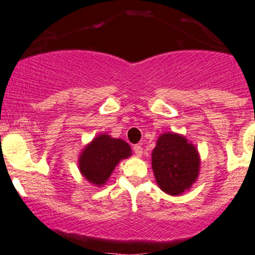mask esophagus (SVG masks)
<instances>
[{"mask_svg": "<svg viewBox=\"0 0 255 255\" xmlns=\"http://www.w3.org/2000/svg\"><path fill=\"white\" fill-rule=\"evenodd\" d=\"M133 153H135L137 156H141L143 154V148L139 144L133 145Z\"/></svg>", "mask_w": 255, "mask_h": 255, "instance_id": "1", "label": "esophagus"}]
</instances>
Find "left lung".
<instances>
[{
    "mask_svg": "<svg viewBox=\"0 0 255 255\" xmlns=\"http://www.w3.org/2000/svg\"><path fill=\"white\" fill-rule=\"evenodd\" d=\"M151 167L161 190L179 195L196 181L200 159L195 147L184 137L164 133L151 154Z\"/></svg>",
    "mask_w": 255,
    "mask_h": 255,
    "instance_id": "obj_1",
    "label": "left lung"
}]
</instances>
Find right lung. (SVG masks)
Masks as SVG:
<instances>
[{
    "mask_svg": "<svg viewBox=\"0 0 255 255\" xmlns=\"http://www.w3.org/2000/svg\"><path fill=\"white\" fill-rule=\"evenodd\" d=\"M131 155L127 142L101 135L83 150L79 158V170L88 181L96 185L105 184L112 171L122 159Z\"/></svg>",
    "mask_w": 255,
    "mask_h": 255,
    "instance_id": "add662e5",
    "label": "right lung"
}]
</instances>
